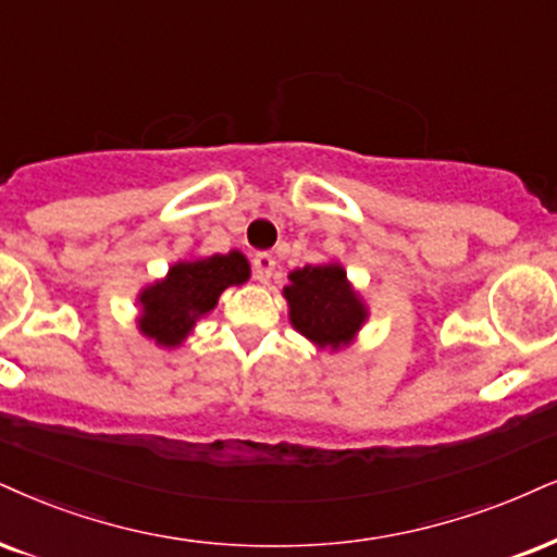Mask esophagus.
<instances>
[{
	"label": "esophagus",
	"instance_id": "obj_1",
	"mask_svg": "<svg viewBox=\"0 0 557 557\" xmlns=\"http://www.w3.org/2000/svg\"><path fill=\"white\" fill-rule=\"evenodd\" d=\"M273 271H276V260H273V256H268V252H258V256L252 258V273H256L260 284H268L273 276Z\"/></svg>",
	"mask_w": 557,
	"mask_h": 557
}]
</instances>
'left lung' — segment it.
Returning a JSON list of instances; mask_svg holds the SVG:
<instances>
[{
  "label": "left lung",
  "instance_id": "1",
  "mask_svg": "<svg viewBox=\"0 0 557 557\" xmlns=\"http://www.w3.org/2000/svg\"><path fill=\"white\" fill-rule=\"evenodd\" d=\"M284 297L289 301V320L314 346H348L367 320V307L348 284L346 271L338 263L305 265L289 273Z\"/></svg>",
  "mask_w": 557,
  "mask_h": 557
}]
</instances>
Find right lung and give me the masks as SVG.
<instances>
[{
	"label": "right lung",
	"mask_w": 557,
	"mask_h": 557,
	"mask_svg": "<svg viewBox=\"0 0 557 557\" xmlns=\"http://www.w3.org/2000/svg\"><path fill=\"white\" fill-rule=\"evenodd\" d=\"M250 278V263L239 250L226 256L181 260L162 281L139 294V331L157 346L175 348L188 338L194 325L216 307L226 286Z\"/></svg>",
	"instance_id": "add662e5"
}]
</instances>
